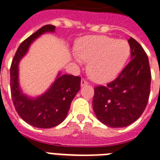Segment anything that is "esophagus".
I'll list each match as a JSON object with an SVG mask.
<instances>
[{"mask_svg": "<svg viewBox=\"0 0 160 160\" xmlns=\"http://www.w3.org/2000/svg\"><path fill=\"white\" fill-rule=\"evenodd\" d=\"M88 84V81L87 80H85V79H81V82H80V85H81V86H83V85H87Z\"/></svg>", "mask_w": 160, "mask_h": 160, "instance_id": "34e87169", "label": "esophagus"}]
</instances>
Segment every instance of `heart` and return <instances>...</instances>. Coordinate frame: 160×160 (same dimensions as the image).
Returning a JSON list of instances; mask_svg holds the SVG:
<instances>
[{
	"mask_svg": "<svg viewBox=\"0 0 160 160\" xmlns=\"http://www.w3.org/2000/svg\"><path fill=\"white\" fill-rule=\"evenodd\" d=\"M78 55L89 62V75L95 81L107 83L114 80L126 65L131 47L125 39L98 35L87 36L77 45ZM80 61V58H76Z\"/></svg>",
	"mask_w": 160,
	"mask_h": 160,
	"instance_id": "1",
	"label": "heart"
}]
</instances>
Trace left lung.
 Wrapping results in <instances>:
<instances>
[{"label":"left lung","mask_w":160,"mask_h":160,"mask_svg":"<svg viewBox=\"0 0 160 160\" xmlns=\"http://www.w3.org/2000/svg\"><path fill=\"white\" fill-rule=\"evenodd\" d=\"M132 59L118 77L107 85L94 89V112L100 122L111 128H122L140 118L148 104L151 71L144 49L130 38Z\"/></svg>","instance_id":"8db88e82"}]
</instances>
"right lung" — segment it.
I'll use <instances>...</instances> for the list:
<instances>
[{"label": "right lung", "instance_id": "right-lung-1", "mask_svg": "<svg viewBox=\"0 0 160 160\" xmlns=\"http://www.w3.org/2000/svg\"><path fill=\"white\" fill-rule=\"evenodd\" d=\"M54 29L53 25H45L24 40L19 45L10 69L11 94L17 112L26 122L40 128H50L60 124L66 118L71 102L80 89L81 79L72 75H58L49 90L35 99L23 95L19 88V61L38 37Z\"/></svg>", "mask_w": 160, "mask_h": 160}]
</instances>
